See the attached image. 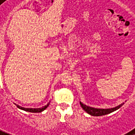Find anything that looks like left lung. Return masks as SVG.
Masks as SVG:
<instances>
[{
    "mask_svg": "<svg viewBox=\"0 0 135 135\" xmlns=\"http://www.w3.org/2000/svg\"><path fill=\"white\" fill-rule=\"evenodd\" d=\"M80 106L83 108V109L87 112L88 114L91 115V116H94V117H99V116H103V115L108 114L112 112H114L116 110H117L122 106L124 103L121 104L120 105L117 107H114V108H111V109H97V108H93V107H88L86 106L85 104H83L81 102H80Z\"/></svg>",
    "mask_w": 135,
    "mask_h": 135,
    "instance_id": "8db88e82",
    "label": "left lung"
}]
</instances>
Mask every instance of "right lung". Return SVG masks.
I'll return each mask as SVG.
<instances>
[{
	"instance_id": "add662e5",
	"label": "right lung",
	"mask_w": 135,
	"mask_h": 135,
	"mask_svg": "<svg viewBox=\"0 0 135 135\" xmlns=\"http://www.w3.org/2000/svg\"><path fill=\"white\" fill-rule=\"evenodd\" d=\"M49 105H50V102H49L46 106H45V107H42V108H35V109H32V108H23V107H20V106H18L17 104H16V107H17L18 109H21V110H23V111H26V112H31V113H39V112H43L44 110H45L47 107H49Z\"/></svg>"
}]
</instances>
